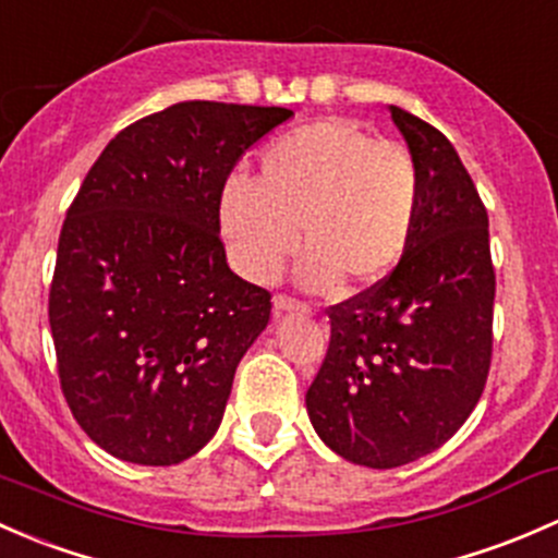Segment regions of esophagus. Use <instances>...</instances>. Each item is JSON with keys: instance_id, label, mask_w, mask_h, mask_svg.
Here are the masks:
<instances>
[{"instance_id": "esophagus-1", "label": "esophagus", "mask_w": 558, "mask_h": 558, "mask_svg": "<svg viewBox=\"0 0 558 558\" xmlns=\"http://www.w3.org/2000/svg\"><path fill=\"white\" fill-rule=\"evenodd\" d=\"M292 312L306 314L308 306H306V303L295 301V298H287V295L274 298V314H277V317H281V314H292Z\"/></svg>"}]
</instances>
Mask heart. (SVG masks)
Masks as SVG:
<instances>
[{"mask_svg": "<svg viewBox=\"0 0 558 558\" xmlns=\"http://www.w3.org/2000/svg\"><path fill=\"white\" fill-rule=\"evenodd\" d=\"M422 204L413 155L354 120H317L279 136L257 158L255 180L220 193V233L244 279L268 284L298 250L308 290L376 284L403 260Z\"/></svg>", "mask_w": 558, "mask_h": 558, "instance_id": "obj_1", "label": "heart"}]
</instances>
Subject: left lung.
<instances>
[{"label":"left lung","mask_w":558,"mask_h":558,"mask_svg":"<svg viewBox=\"0 0 558 558\" xmlns=\"http://www.w3.org/2000/svg\"><path fill=\"white\" fill-rule=\"evenodd\" d=\"M422 182L395 271L330 312V347L306 392L325 446L373 470L440 449L473 413L492 363L489 217L438 129L389 107Z\"/></svg>","instance_id":"left-lung-1"}]
</instances>
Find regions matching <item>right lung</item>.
Returning <instances> with one entry per match:
<instances>
[{
  "label": "right lung",
  "instance_id": "add662e5",
  "mask_svg": "<svg viewBox=\"0 0 558 558\" xmlns=\"http://www.w3.org/2000/svg\"><path fill=\"white\" fill-rule=\"evenodd\" d=\"M284 107L180 101L120 131L66 211L50 284L61 389L96 446L166 468L204 449L271 295L228 268L220 193Z\"/></svg>",
  "mask_w": 558,
  "mask_h": 558
}]
</instances>
